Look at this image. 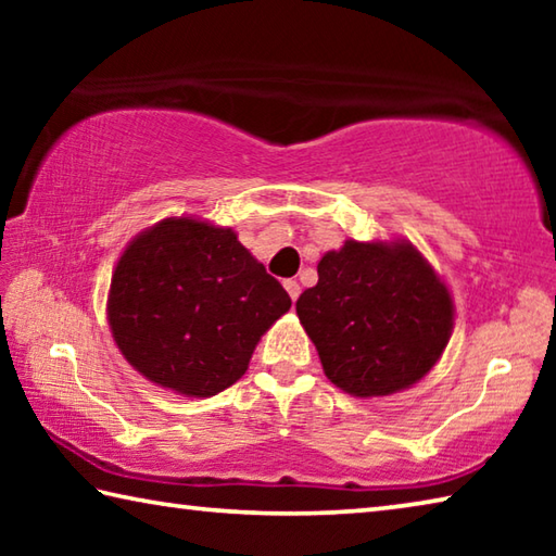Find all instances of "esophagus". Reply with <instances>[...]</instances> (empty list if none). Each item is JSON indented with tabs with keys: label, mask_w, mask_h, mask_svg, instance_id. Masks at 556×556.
Listing matches in <instances>:
<instances>
[{
	"label": "esophagus",
	"mask_w": 556,
	"mask_h": 556,
	"mask_svg": "<svg viewBox=\"0 0 556 556\" xmlns=\"http://www.w3.org/2000/svg\"><path fill=\"white\" fill-rule=\"evenodd\" d=\"M285 289L289 291L291 301H296V299H299V294H301V287H299V281H296V279H287V281H285Z\"/></svg>",
	"instance_id": "1"
}]
</instances>
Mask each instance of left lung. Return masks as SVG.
Instances as JSON below:
<instances>
[{
  "label": "left lung",
  "instance_id": "1",
  "mask_svg": "<svg viewBox=\"0 0 556 556\" xmlns=\"http://www.w3.org/2000/svg\"><path fill=\"white\" fill-rule=\"evenodd\" d=\"M296 314L326 378L353 397L412 388L434 368L454 328L448 287L407 240H345L326 252Z\"/></svg>",
  "mask_w": 556,
  "mask_h": 556
}]
</instances>
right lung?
<instances>
[{
	"mask_svg": "<svg viewBox=\"0 0 556 556\" xmlns=\"http://www.w3.org/2000/svg\"><path fill=\"white\" fill-rule=\"evenodd\" d=\"M291 299L230 228L166 218L112 271L108 321L119 353L159 388L213 397L248 370Z\"/></svg>",
	"mask_w": 556,
	"mask_h": 556,
	"instance_id": "add662e5",
	"label": "right lung"
}]
</instances>
